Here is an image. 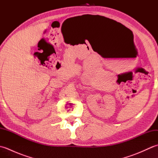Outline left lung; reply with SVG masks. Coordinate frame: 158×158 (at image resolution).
Masks as SVG:
<instances>
[{
    "mask_svg": "<svg viewBox=\"0 0 158 158\" xmlns=\"http://www.w3.org/2000/svg\"><path fill=\"white\" fill-rule=\"evenodd\" d=\"M100 18H102L103 19V22L106 24H109V25H111V26H115L116 24H121L119 22H117L116 21L111 19H109V18H105V17H103V16H100Z\"/></svg>",
    "mask_w": 158,
    "mask_h": 158,
    "instance_id": "1",
    "label": "left lung"
}]
</instances>
